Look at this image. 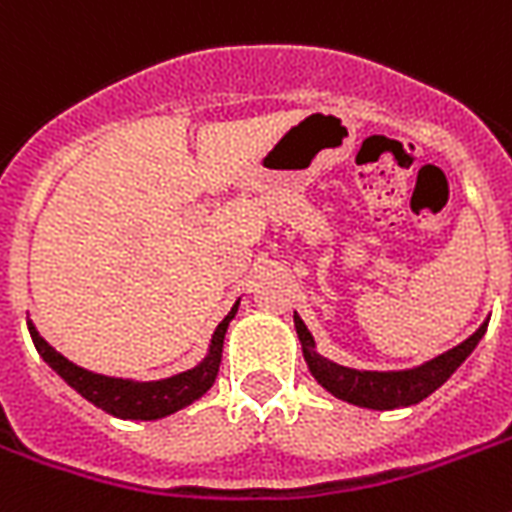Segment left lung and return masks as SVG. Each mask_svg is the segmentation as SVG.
Here are the masks:
<instances>
[{
  "label": "left lung",
  "mask_w": 512,
  "mask_h": 512,
  "mask_svg": "<svg viewBox=\"0 0 512 512\" xmlns=\"http://www.w3.org/2000/svg\"><path fill=\"white\" fill-rule=\"evenodd\" d=\"M486 327H489V321H484L457 348L446 350V353L430 358V361L420 366L390 369V372H369V369H353V366L335 364L327 356H321L319 348H316V340H313V335L305 327V321L295 313L297 337H300V345H303V358L308 369H311L313 380L319 382L327 393L345 401V404L374 409V412H390V409H401V406L420 404L422 398H428L476 350L481 337L486 335Z\"/></svg>",
  "instance_id": "1"
}]
</instances>
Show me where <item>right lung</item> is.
Wrapping results in <instances>:
<instances>
[{"label": "right lung", "mask_w": 512, "mask_h": 512, "mask_svg": "<svg viewBox=\"0 0 512 512\" xmlns=\"http://www.w3.org/2000/svg\"><path fill=\"white\" fill-rule=\"evenodd\" d=\"M239 311V300L233 303L231 313L217 324L215 335L209 340L207 356L201 358L199 364L177 372L172 377H162V380H127V377H108V374H98L84 369V366L68 361L63 353L52 348L50 342L39 335V329L34 327V321L28 319V332L34 340L39 356L71 385L82 398H87L90 404H95L103 412L114 414L119 420H162L170 414L180 412L185 406H191L193 401H199L217 380L220 372V358H223V340L228 332V324L233 321Z\"/></svg>", "instance_id": "add662e5"}]
</instances>
